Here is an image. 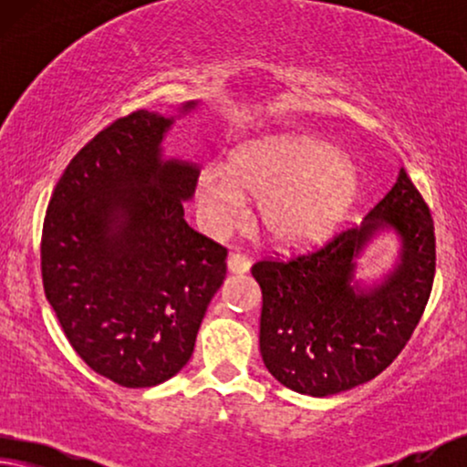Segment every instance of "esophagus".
Here are the masks:
<instances>
[{
  "instance_id": "obj_1",
  "label": "esophagus",
  "mask_w": 467,
  "mask_h": 467,
  "mask_svg": "<svg viewBox=\"0 0 467 467\" xmlns=\"http://www.w3.org/2000/svg\"><path fill=\"white\" fill-rule=\"evenodd\" d=\"M227 270L232 274H246L248 270H251V259L242 253H229Z\"/></svg>"
}]
</instances>
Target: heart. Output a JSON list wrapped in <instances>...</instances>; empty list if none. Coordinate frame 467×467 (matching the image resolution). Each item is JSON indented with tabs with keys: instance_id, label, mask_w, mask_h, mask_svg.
<instances>
[{
	"instance_id": "obj_1",
	"label": "heart",
	"mask_w": 467,
	"mask_h": 467,
	"mask_svg": "<svg viewBox=\"0 0 467 467\" xmlns=\"http://www.w3.org/2000/svg\"><path fill=\"white\" fill-rule=\"evenodd\" d=\"M359 178L344 152L306 136H276L242 146L225 168L208 165L195 202L208 232L225 234L259 200V221L283 244H310L334 232L353 206Z\"/></svg>"
}]
</instances>
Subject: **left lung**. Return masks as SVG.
<instances>
[{
  "label": "left lung",
  "mask_w": 467,
  "mask_h": 467,
  "mask_svg": "<svg viewBox=\"0 0 467 467\" xmlns=\"http://www.w3.org/2000/svg\"><path fill=\"white\" fill-rule=\"evenodd\" d=\"M389 228L400 238L399 264L363 287L356 257ZM251 272L264 296L259 348L274 379L312 398L348 391L391 366L423 317L436 274L430 208L401 168L359 227L312 253L261 259Z\"/></svg>",
  "instance_id": "1"
}]
</instances>
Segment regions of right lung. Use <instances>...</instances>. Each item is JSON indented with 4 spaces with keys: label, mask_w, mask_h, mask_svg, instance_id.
I'll return each instance as SVG.
<instances>
[{
    "label": "right lung",
    "mask_w": 467,
    "mask_h": 467,
    "mask_svg": "<svg viewBox=\"0 0 467 467\" xmlns=\"http://www.w3.org/2000/svg\"><path fill=\"white\" fill-rule=\"evenodd\" d=\"M171 125L138 110L101 130L63 171L42 229L44 293L63 334L93 372L130 389L187 366L227 274V248L184 221L200 170L163 159Z\"/></svg>",
    "instance_id": "1"
}]
</instances>
